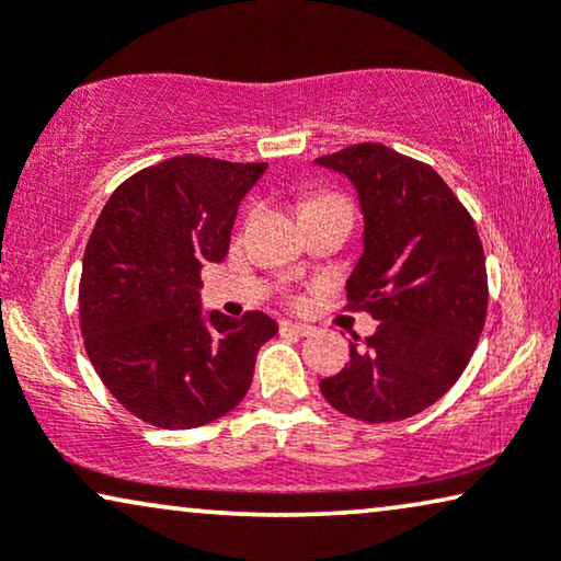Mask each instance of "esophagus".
<instances>
[{"label":"esophagus","mask_w":561,"mask_h":561,"mask_svg":"<svg viewBox=\"0 0 561 561\" xmlns=\"http://www.w3.org/2000/svg\"><path fill=\"white\" fill-rule=\"evenodd\" d=\"M280 332H294V334H309L311 327L301 324V322H290V319H283L280 322Z\"/></svg>","instance_id":"esophagus-1"}]
</instances>
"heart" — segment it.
<instances>
[{
	"instance_id": "obj_1",
	"label": "heart",
	"mask_w": 561,
	"mask_h": 561,
	"mask_svg": "<svg viewBox=\"0 0 561 561\" xmlns=\"http://www.w3.org/2000/svg\"><path fill=\"white\" fill-rule=\"evenodd\" d=\"M324 206H347V201L340 198V195L319 193V195H311V198L307 201V206H304V208H324Z\"/></svg>"
}]
</instances>
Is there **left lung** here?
I'll list each match as a JSON object with an SVG mask.
<instances>
[{
	"label": "left lung",
	"mask_w": 561,
	"mask_h": 561,
	"mask_svg": "<svg viewBox=\"0 0 561 561\" xmlns=\"http://www.w3.org/2000/svg\"><path fill=\"white\" fill-rule=\"evenodd\" d=\"M317 164L358 187L366 250L347 280V309L381 322L319 389L347 417L397 423L438 402L474 355L490 298L482 242L431 164L383 144H353Z\"/></svg>",
	"instance_id": "obj_1"
}]
</instances>
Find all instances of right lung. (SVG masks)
Returning <instances> with one entry per match:
<instances>
[{
  "mask_svg": "<svg viewBox=\"0 0 561 561\" xmlns=\"http://www.w3.org/2000/svg\"><path fill=\"white\" fill-rule=\"evenodd\" d=\"M265 162L183 154L115 187L79 278L87 358L144 423L198 427L234 410L278 324L263 311L203 319L201 271L229 252L239 201Z\"/></svg>",
  "mask_w": 561,
  "mask_h": 561,
  "instance_id": "1",
  "label": "right lung"
}]
</instances>
